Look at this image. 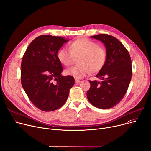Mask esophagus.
<instances>
[{
    "mask_svg": "<svg viewBox=\"0 0 151 151\" xmlns=\"http://www.w3.org/2000/svg\"><path fill=\"white\" fill-rule=\"evenodd\" d=\"M80 82H81V81H80V80H78V79H77V78L75 79V82H76V83H80Z\"/></svg>",
    "mask_w": 151,
    "mask_h": 151,
    "instance_id": "obj_1",
    "label": "esophagus"
}]
</instances>
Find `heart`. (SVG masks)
Instances as JSON below:
<instances>
[{"label":"heart","instance_id":"heart-1","mask_svg":"<svg viewBox=\"0 0 151 151\" xmlns=\"http://www.w3.org/2000/svg\"><path fill=\"white\" fill-rule=\"evenodd\" d=\"M79 57L78 63L80 65L66 69V75L76 78H82L91 72H99L105 64L107 54L102 46L86 37L73 41L69 45V49L62 48L57 52V59L66 66L70 65L74 58Z\"/></svg>","mask_w":151,"mask_h":151}]
</instances>
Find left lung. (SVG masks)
Segmentation results:
<instances>
[{
  "instance_id": "obj_1",
  "label": "left lung",
  "mask_w": 151,
  "mask_h": 151,
  "mask_svg": "<svg viewBox=\"0 0 151 151\" xmlns=\"http://www.w3.org/2000/svg\"><path fill=\"white\" fill-rule=\"evenodd\" d=\"M91 37L105 44L107 57L105 65L96 76L101 82L89 80L91 87L87 98L96 108L109 109L120 103L129 87L132 77L131 57L117 38L106 34Z\"/></svg>"
}]
</instances>
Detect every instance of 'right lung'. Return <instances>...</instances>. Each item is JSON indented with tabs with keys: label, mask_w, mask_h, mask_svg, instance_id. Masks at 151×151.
Returning a JSON list of instances; mask_svg holds the SVG:
<instances>
[{
	"label": "right lung",
	"mask_w": 151,
	"mask_h": 151,
	"mask_svg": "<svg viewBox=\"0 0 151 151\" xmlns=\"http://www.w3.org/2000/svg\"><path fill=\"white\" fill-rule=\"evenodd\" d=\"M68 40L42 35L28 46L21 63V83L30 101L45 112L55 111L66 102L74 78L63 76L57 52Z\"/></svg>",
	"instance_id": "1"
}]
</instances>
